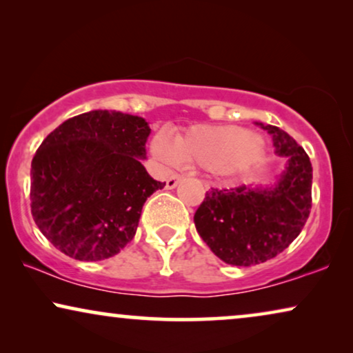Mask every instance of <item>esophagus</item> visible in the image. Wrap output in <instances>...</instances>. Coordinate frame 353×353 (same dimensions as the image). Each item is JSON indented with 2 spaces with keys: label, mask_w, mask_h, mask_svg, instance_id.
<instances>
[{
  "label": "esophagus",
  "mask_w": 353,
  "mask_h": 353,
  "mask_svg": "<svg viewBox=\"0 0 353 353\" xmlns=\"http://www.w3.org/2000/svg\"><path fill=\"white\" fill-rule=\"evenodd\" d=\"M181 178H183V176L180 175V173H173V175L168 176V180H167V183H165L167 190H173V188H175V186L178 185V181H180ZM207 188H209V186H207Z\"/></svg>",
  "instance_id": "1"
}]
</instances>
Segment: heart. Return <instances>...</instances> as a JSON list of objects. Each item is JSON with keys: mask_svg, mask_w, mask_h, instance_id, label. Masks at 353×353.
Instances as JSON below:
<instances>
[{"mask_svg": "<svg viewBox=\"0 0 353 353\" xmlns=\"http://www.w3.org/2000/svg\"><path fill=\"white\" fill-rule=\"evenodd\" d=\"M152 152L159 161L216 170L221 175L236 178L244 175L262 162L267 152L265 139L257 133L236 125H197L180 134L173 143L157 134Z\"/></svg>", "mask_w": 353, "mask_h": 353, "instance_id": "heart-1", "label": "heart"}]
</instances>
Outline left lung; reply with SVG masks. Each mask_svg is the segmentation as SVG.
I'll list each match as a JSON object with an SVG mask.
<instances>
[{
  "label": "left lung",
  "mask_w": 353,
  "mask_h": 353,
  "mask_svg": "<svg viewBox=\"0 0 353 353\" xmlns=\"http://www.w3.org/2000/svg\"><path fill=\"white\" fill-rule=\"evenodd\" d=\"M273 138L274 152L288 157L276 185L210 188L194 214L197 233L216 257L252 267L281 254L301 234L312 209V163L296 139L259 123Z\"/></svg>",
  "instance_id": "obj_1"
}]
</instances>
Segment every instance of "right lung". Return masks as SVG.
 I'll return each instance as SVG.
<instances>
[{
    "mask_svg": "<svg viewBox=\"0 0 353 353\" xmlns=\"http://www.w3.org/2000/svg\"><path fill=\"white\" fill-rule=\"evenodd\" d=\"M151 128L138 115L91 110L61 123L32 161V216L69 257L98 262L137 233L144 202L165 183L143 167Z\"/></svg>",
    "mask_w": 353,
    "mask_h": 353,
    "instance_id": "right-lung-1",
    "label": "right lung"
}]
</instances>
